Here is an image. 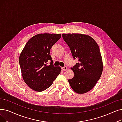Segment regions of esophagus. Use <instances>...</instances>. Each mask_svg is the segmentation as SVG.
I'll use <instances>...</instances> for the list:
<instances>
[{
  "instance_id": "1",
  "label": "esophagus",
  "mask_w": 122,
  "mask_h": 122,
  "mask_svg": "<svg viewBox=\"0 0 122 122\" xmlns=\"http://www.w3.org/2000/svg\"><path fill=\"white\" fill-rule=\"evenodd\" d=\"M67 67L66 66H64L63 67H62V70L63 71H65L67 70Z\"/></svg>"
}]
</instances>
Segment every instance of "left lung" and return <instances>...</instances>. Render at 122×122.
Masks as SVG:
<instances>
[{"instance_id": "obj_1", "label": "left lung", "mask_w": 122, "mask_h": 122, "mask_svg": "<svg viewBox=\"0 0 122 122\" xmlns=\"http://www.w3.org/2000/svg\"><path fill=\"white\" fill-rule=\"evenodd\" d=\"M69 47L74 59L78 63L71 69L74 77L68 80L74 91L84 94L90 91L99 80L103 71V62L96 42L87 35L62 34Z\"/></svg>"}]
</instances>
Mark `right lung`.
I'll list each match as a JSON object with an SVG mask.
<instances>
[{"label": "right lung", "instance_id": "right-lung-1", "mask_svg": "<svg viewBox=\"0 0 122 122\" xmlns=\"http://www.w3.org/2000/svg\"><path fill=\"white\" fill-rule=\"evenodd\" d=\"M61 36L49 33L36 35L28 41L21 53L19 62L23 79L35 91L48 88L60 73L61 68L53 65L50 50Z\"/></svg>", "mask_w": 122, "mask_h": 122}]
</instances>
